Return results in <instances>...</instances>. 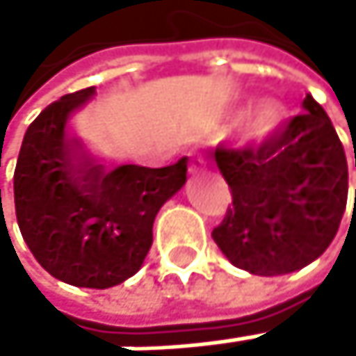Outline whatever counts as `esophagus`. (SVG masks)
Segmentation results:
<instances>
[{
	"label": "esophagus",
	"mask_w": 356,
	"mask_h": 356,
	"mask_svg": "<svg viewBox=\"0 0 356 356\" xmlns=\"http://www.w3.org/2000/svg\"><path fill=\"white\" fill-rule=\"evenodd\" d=\"M202 166H204V160H202L200 156H196V154H194V156H192V160H190V170H192V172H196V170H200Z\"/></svg>",
	"instance_id": "34e87169"
}]
</instances>
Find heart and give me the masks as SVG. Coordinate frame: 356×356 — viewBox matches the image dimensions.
Here are the masks:
<instances>
[{"mask_svg":"<svg viewBox=\"0 0 356 356\" xmlns=\"http://www.w3.org/2000/svg\"><path fill=\"white\" fill-rule=\"evenodd\" d=\"M250 116L252 117V119L250 120V128H248L250 138H254V140H267V138L273 136V134L280 130V126L284 124L286 111H284V106H282L280 102H275V100L263 102L256 111H254V106H243V108H239L235 115L230 117L228 128H239L241 124H245Z\"/></svg>","mask_w":356,"mask_h":356,"instance_id":"b5f03b06","label":"heart"}]
</instances>
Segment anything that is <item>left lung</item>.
I'll return each mask as SVG.
<instances>
[{
  "mask_svg": "<svg viewBox=\"0 0 356 356\" xmlns=\"http://www.w3.org/2000/svg\"><path fill=\"white\" fill-rule=\"evenodd\" d=\"M301 106V115L258 147L216 149L232 207L211 235L232 265L254 275H284L314 263L346 211L344 147L309 93Z\"/></svg>",
  "mask_w": 356,
  "mask_h": 356,
  "instance_id": "8db88e82",
  "label": "left lung"
}]
</instances>
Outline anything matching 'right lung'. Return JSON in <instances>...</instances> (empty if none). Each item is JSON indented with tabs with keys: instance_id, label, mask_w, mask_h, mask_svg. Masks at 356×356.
<instances>
[{
	"instance_id": "right-lung-1",
	"label": "right lung",
	"mask_w": 356,
	"mask_h": 356,
	"mask_svg": "<svg viewBox=\"0 0 356 356\" xmlns=\"http://www.w3.org/2000/svg\"><path fill=\"white\" fill-rule=\"evenodd\" d=\"M93 93L87 87L63 95L27 128L15 207L27 248L53 277L111 289L143 267L160 207L186 184L188 158L162 168H106L70 130L72 115Z\"/></svg>"
}]
</instances>
